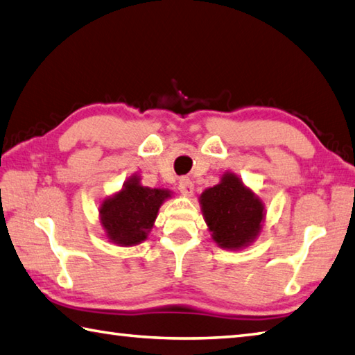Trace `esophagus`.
Returning a JSON list of instances; mask_svg holds the SVG:
<instances>
[{
    "mask_svg": "<svg viewBox=\"0 0 355 355\" xmlns=\"http://www.w3.org/2000/svg\"><path fill=\"white\" fill-rule=\"evenodd\" d=\"M179 190L184 196H191L193 191H195V185H193L189 178H180L179 179Z\"/></svg>",
    "mask_w": 355,
    "mask_h": 355,
    "instance_id": "34e87169",
    "label": "esophagus"
}]
</instances>
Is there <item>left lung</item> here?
<instances>
[{
	"mask_svg": "<svg viewBox=\"0 0 355 355\" xmlns=\"http://www.w3.org/2000/svg\"><path fill=\"white\" fill-rule=\"evenodd\" d=\"M211 239L225 250H241L255 241L266 220V207L250 187L232 171L199 196Z\"/></svg>",
	"mask_w": 355,
	"mask_h": 355,
	"instance_id": "1",
	"label": "left lung"
}]
</instances>
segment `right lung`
I'll return each instance as SVG.
<instances>
[{"instance_id": "right-lung-1", "label": "right lung", "mask_w": 355, "mask_h": 355, "mask_svg": "<svg viewBox=\"0 0 355 355\" xmlns=\"http://www.w3.org/2000/svg\"><path fill=\"white\" fill-rule=\"evenodd\" d=\"M139 175L126 179L122 189L98 205L100 225L105 238L120 247H132L148 238L160 205L173 196L166 189H151Z\"/></svg>"}]
</instances>
